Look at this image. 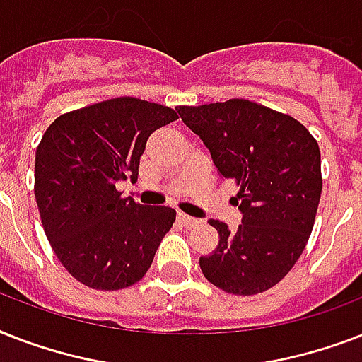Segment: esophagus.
I'll list each match as a JSON object with an SVG mask.
<instances>
[{
    "label": "esophagus",
    "mask_w": 362,
    "mask_h": 362,
    "mask_svg": "<svg viewBox=\"0 0 362 362\" xmlns=\"http://www.w3.org/2000/svg\"><path fill=\"white\" fill-rule=\"evenodd\" d=\"M178 221H180V226L184 227H195L199 223V220H195L192 216L184 214V212H178Z\"/></svg>",
    "instance_id": "esophagus-1"
}]
</instances>
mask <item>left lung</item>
<instances>
[{
    "label": "left lung",
    "mask_w": 362,
    "mask_h": 362,
    "mask_svg": "<svg viewBox=\"0 0 362 362\" xmlns=\"http://www.w3.org/2000/svg\"><path fill=\"white\" fill-rule=\"evenodd\" d=\"M176 110L221 178L240 186L237 231L210 220L220 242L199 259L204 278L233 295L267 291L297 263L314 227L323 187L317 141L291 116L247 99Z\"/></svg>",
    "instance_id": "obj_1"
}]
</instances>
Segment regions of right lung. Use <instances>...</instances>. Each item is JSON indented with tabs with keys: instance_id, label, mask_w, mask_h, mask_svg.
Segmentation results:
<instances>
[{
	"instance_id": "add662e5",
	"label": "right lung",
	"mask_w": 362,
	"mask_h": 362,
	"mask_svg": "<svg viewBox=\"0 0 362 362\" xmlns=\"http://www.w3.org/2000/svg\"><path fill=\"white\" fill-rule=\"evenodd\" d=\"M176 110L116 98L58 116L35 152V199L42 229L75 280L101 291L141 280L176 220L169 206L122 197L116 182L136 180L153 131Z\"/></svg>"
}]
</instances>
